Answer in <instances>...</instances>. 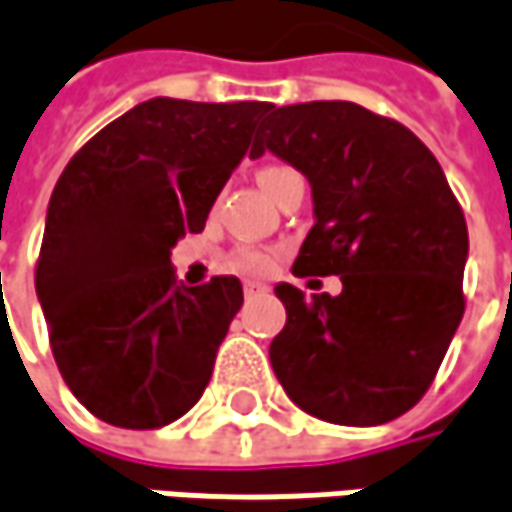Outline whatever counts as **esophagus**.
I'll list each match as a JSON object with an SVG mask.
<instances>
[{"label": "esophagus", "mask_w": 512, "mask_h": 512, "mask_svg": "<svg viewBox=\"0 0 512 512\" xmlns=\"http://www.w3.org/2000/svg\"><path fill=\"white\" fill-rule=\"evenodd\" d=\"M265 291H268V288H265L262 282H244V296H247V299H253V296H262Z\"/></svg>", "instance_id": "esophagus-1"}]
</instances>
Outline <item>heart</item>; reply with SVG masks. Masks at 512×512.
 <instances>
[{"label":"heart","mask_w":512,"mask_h":512,"mask_svg":"<svg viewBox=\"0 0 512 512\" xmlns=\"http://www.w3.org/2000/svg\"><path fill=\"white\" fill-rule=\"evenodd\" d=\"M285 175H294V169L282 167V164H270V167L259 169V184H262V190H268ZM270 265H273V253L270 250H259V247H242L230 259V268L242 270V273H265Z\"/></svg>","instance_id":"heart-1"}]
</instances>
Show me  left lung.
Returning <instances> with one entry per match:
<instances>
[{
  "label": "left lung",
  "instance_id": "1",
  "mask_svg": "<svg viewBox=\"0 0 512 512\" xmlns=\"http://www.w3.org/2000/svg\"><path fill=\"white\" fill-rule=\"evenodd\" d=\"M299 169L314 227L296 276H340V296L282 282L288 322L270 366L296 406L343 426L409 412L464 317L467 221L435 155L403 123L345 100L270 106L250 155Z\"/></svg>",
  "mask_w": 512,
  "mask_h": 512
}]
</instances>
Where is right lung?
I'll return each instance as SVG.
<instances>
[{"label":"right lung","instance_id":"add662e5","mask_svg":"<svg viewBox=\"0 0 512 512\" xmlns=\"http://www.w3.org/2000/svg\"><path fill=\"white\" fill-rule=\"evenodd\" d=\"M270 103L152 97L100 129L48 201L37 296L65 386L123 429L178 421L204 395L242 282L187 288L169 262L204 230Z\"/></svg>","mask_w":512,"mask_h":512}]
</instances>
